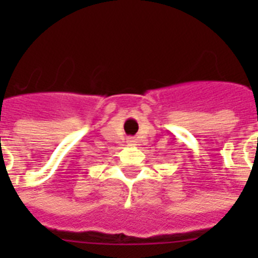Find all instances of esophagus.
I'll list each match as a JSON object with an SVG mask.
<instances>
[{"mask_svg":"<svg viewBox=\"0 0 258 258\" xmlns=\"http://www.w3.org/2000/svg\"><path fill=\"white\" fill-rule=\"evenodd\" d=\"M127 143H128V146H137L138 141L135 138H128V139H127Z\"/></svg>","mask_w":258,"mask_h":258,"instance_id":"34e87169","label":"esophagus"}]
</instances>
